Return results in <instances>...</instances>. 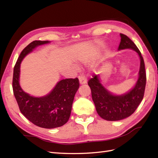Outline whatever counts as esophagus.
<instances>
[{"label": "esophagus", "instance_id": "1", "mask_svg": "<svg viewBox=\"0 0 158 158\" xmlns=\"http://www.w3.org/2000/svg\"><path fill=\"white\" fill-rule=\"evenodd\" d=\"M79 83L81 85L85 84V83H87L86 77H85V75H81L79 77Z\"/></svg>", "mask_w": 158, "mask_h": 158}]
</instances>
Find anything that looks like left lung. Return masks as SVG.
<instances>
[{
	"instance_id": "8db88e82",
	"label": "left lung",
	"mask_w": 158,
	"mask_h": 158,
	"mask_svg": "<svg viewBox=\"0 0 158 158\" xmlns=\"http://www.w3.org/2000/svg\"><path fill=\"white\" fill-rule=\"evenodd\" d=\"M121 41L118 51L126 49L136 52L140 58L139 78L135 85L123 94H113L101 82L100 75H94L88 85L92 91V97L100 117L107 121H119L128 117L135 111L143 100L146 85L145 63L139 49L132 40L125 35L120 34Z\"/></svg>"
}]
</instances>
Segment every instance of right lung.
<instances>
[{"instance_id":"obj_1","label":"right lung","mask_w":158,"mask_h":158,"mask_svg":"<svg viewBox=\"0 0 158 158\" xmlns=\"http://www.w3.org/2000/svg\"><path fill=\"white\" fill-rule=\"evenodd\" d=\"M49 41H34L23 49L13 69V90L20 111L35 125L43 128H55L68 122L74 97L79 88V79H66L56 83L48 94L41 97L30 95L19 84L20 65L25 57Z\"/></svg>"}]
</instances>
